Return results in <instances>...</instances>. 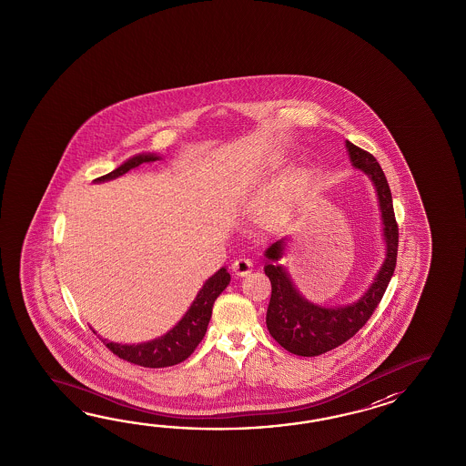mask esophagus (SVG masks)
Wrapping results in <instances>:
<instances>
[{"instance_id":"esophagus-1","label":"esophagus","mask_w":466,"mask_h":466,"mask_svg":"<svg viewBox=\"0 0 466 466\" xmlns=\"http://www.w3.org/2000/svg\"><path fill=\"white\" fill-rule=\"evenodd\" d=\"M253 269V263L247 259V258H239L237 261H233L231 265V271L237 275V277H248Z\"/></svg>"}]
</instances>
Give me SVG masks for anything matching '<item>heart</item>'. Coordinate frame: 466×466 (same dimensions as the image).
I'll use <instances>...</instances> for the list:
<instances>
[{
	"label": "heart",
	"mask_w": 466,
	"mask_h": 466,
	"mask_svg": "<svg viewBox=\"0 0 466 466\" xmlns=\"http://www.w3.org/2000/svg\"><path fill=\"white\" fill-rule=\"evenodd\" d=\"M308 183H309L308 173H295L279 181L271 191V195L268 197L265 205L258 211V225L267 229H278L283 227L297 207L298 199L307 189Z\"/></svg>",
	"instance_id": "heart-1"
}]
</instances>
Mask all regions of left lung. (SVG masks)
<instances>
[{
	"instance_id": "8db88e82",
	"label": "left lung",
	"mask_w": 466,
	"mask_h": 466,
	"mask_svg": "<svg viewBox=\"0 0 466 466\" xmlns=\"http://www.w3.org/2000/svg\"><path fill=\"white\" fill-rule=\"evenodd\" d=\"M347 151L351 165L363 171L377 189L387 257L363 297L350 305L329 308L308 301L298 291L287 269L278 263V259L285 255L288 238H281L268 248L265 251L268 258L265 275L271 281V298L267 311L268 331L281 347L298 357H318L355 337L358 329L363 328L377 309L395 271L398 225L387 177L375 157L365 149L347 141Z\"/></svg>"
}]
</instances>
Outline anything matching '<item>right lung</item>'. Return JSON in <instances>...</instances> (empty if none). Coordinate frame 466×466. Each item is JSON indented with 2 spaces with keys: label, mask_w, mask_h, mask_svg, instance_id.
Wrapping results in <instances>:
<instances>
[{
  "label": "right lung",
  "mask_w": 466,
  "mask_h": 466,
  "mask_svg": "<svg viewBox=\"0 0 466 466\" xmlns=\"http://www.w3.org/2000/svg\"><path fill=\"white\" fill-rule=\"evenodd\" d=\"M157 159H159V157L151 153L137 155L133 158L127 159L121 167L113 169L108 175L99 177L95 181L103 183V181L118 178L121 175L128 173L129 169L137 168L143 163L157 161ZM229 279L231 277L227 268H219L213 277H209L205 281V285L199 289L198 295L191 303L188 311L185 313V317L181 318L178 323L163 337L155 338L151 341L138 343V345H121V343L106 341L103 338L101 341L116 357L123 358L139 367L165 368L178 365L195 351V348L198 347L199 341L205 337L211 311H213V303L221 295V291L228 287Z\"/></svg>",
  "instance_id": "obj_1"
}]
</instances>
